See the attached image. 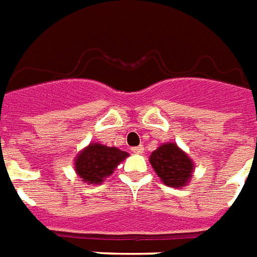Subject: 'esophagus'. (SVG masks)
<instances>
[{
  "label": "esophagus",
  "instance_id": "esophagus-1",
  "mask_svg": "<svg viewBox=\"0 0 257 257\" xmlns=\"http://www.w3.org/2000/svg\"><path fill=\"white\" fill-rule=\"evenodd\" d=\"M131 151H132L133 154H142L143 151H144V147H143V146L132 147V148H131Z\"/></svg>",
  "mask_w": 257,
  "mask_h": 257
}]
</instances>
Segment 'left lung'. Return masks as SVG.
Segmentation results:
<instances>
[{
	"mask_svg": "<svg viewBox=\"0 0 257 257\" xmlns=\"http://www.w3.org/2000/svg\"><path fill=\"white\" fill-rule=\"evenodd\" d=\"M150 162L164 185L182 187L191 176L194 164L189 156L174 143L160 146L151 154Z\"/></svg>",
	"mask_w": 257,
	"mask_h": 257,
	"instance_id": "1",
	"label": "left lung"
}]
</instances>
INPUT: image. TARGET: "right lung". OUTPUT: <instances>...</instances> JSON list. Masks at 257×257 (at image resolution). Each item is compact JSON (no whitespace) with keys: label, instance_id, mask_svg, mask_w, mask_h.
I'll return each mask as SVG.
<instances>
[{"label":"right lung","instance_id":"1","mask_svg":"<svg viewBox=\"0 0 257 257\" xmlns=\"http://www.w3.org/2000/svg\"><path fill=\"white\" fill-rule=\"evenodd\" d=\"M128 156L126 152L115 147L102 144H90L78 155L75 160V171L83 182L102 183V181L113 172L117 164Z\"/></svg>","mask_w":257,"mask_h":257}]
</instances>
